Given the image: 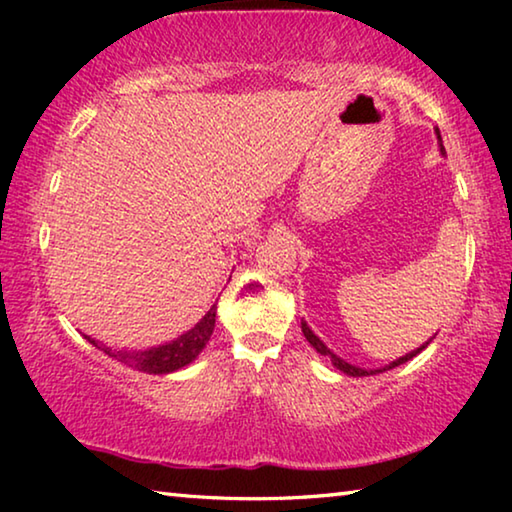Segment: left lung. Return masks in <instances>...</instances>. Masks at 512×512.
Returning a JSON list of instances; mask_svg holds the SVG:
<instances>
[{
	"label": "left lung",
	"mask_w": 512,
	"mask_h": 512,
	"mask_svg": "<svg viewBox=\"0 0 512 512\" xmlns=\"http://www.w3.org/2000/svg\"><path fill=\"white\" fill-rule=\"evenodd\" d=\"M438 140H440V133H438ZM440 151H445V149H443V144H440ZM302 334H305V339H307V341H309L311 345H314V348H316V352H320V354H323V357H329V361H332L336 368H339L341 372H345V375H350V377H368V375H377V372L391 370V368H395V366H400V363H404V361H409V359H413V357H415V354H418V352H422V350H424V345H422V348H418V350H413V352H409V354H406V357H402V359H397V361H393V363H391V366H384V368H381V370H363V368H357V366H352V363H348V361H343V359H339V357H336V354H334V352H329V350H327V345H325L323 341H320V339H318V336H316L314 332H311V329L307 327V323H302Z\"/></svg>",
	"instance_id": "obj_1"
}]
</instances>
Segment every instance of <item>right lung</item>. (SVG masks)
Returning <instances> with one entry per match:
<instances>
[{
  "instance_id": "obj_1",
  "label": "right lung",
  "mask_w": 512,
  "mask_h": 512,
  "mask_svg": "<svg viewBox=\"0 0 512 512\" xmlns=\"http://www.w3.org/2000/svg\"><path fill=\"white\" fill-rule=\"evenodd\" d=\"M214 323H216V305H212V309L203 316L201 323H198L194 329H189V332H185L183 336H178L176 341L160 345V348L144 350V352L112 350L108 345L92 341L90 336H85V339H88L94 348L106 352L108 357L126 363V366H131L135 370L149 372V375H167V372L185 368L187 363H192L198 354H201V350L205 348L214 332Z\"/></svg>"
}]
</instances>
